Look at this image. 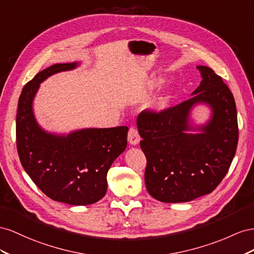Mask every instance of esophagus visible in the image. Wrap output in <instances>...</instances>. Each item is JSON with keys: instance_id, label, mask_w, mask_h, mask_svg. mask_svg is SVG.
<instances>
[{"instance_id": "esophagus-1", "label": "esophagus", "mask_w": 254, "mask_h": 254, "mask_svg": "<svg viewBox=\"0 0 254 254\" xmlns=\"http://www.w3.org/2000/svg\"><path fill=\"white\" fill-rule=\"evenodd\" d=\"M127 141L129 142V144H132V146H136V144L139 143L140 136L136 128H134V127L129 128L128 135H127Z\"/></svg>"}]
</instances>
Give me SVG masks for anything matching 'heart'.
<instances>
[{
    "label": "heart",
    "mask_w": 254,
    "mask_h": 254,
    "mask_svg": "<svg viewBox=\"0 0 254 254\" xmlns=\"http://www.w3.org/2000/svg\"><path fill=\"white\" fill-rule=\"evenodd\" d=\"M164 82L165 81L163 77H154L149 82V86L151 87V88H157V87L161 86ZM170 98H171V96L169 92L163 93L162 96L156 98V100L153 102V105H152V108H153L154 111H163L164 108H166V106L168 105Z\"/></svg>",
    "instance_id": "obj_1"
}]
</instances>
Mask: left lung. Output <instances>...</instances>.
Returning <instances> with one entry per match:
<instances>
[{
	"mask_svg": "<svg viewBox=\"0 0 254 254\" xmlns=\"http://www.w3.org/2000/svg\"><path fill=\"white\" fill-rule=\"evenodd\" d=\"M202 81L190 98L161 113L142 112L137 128L147 157L144 183L154 199L181 203L211 193L233 161L238 127L234 97L222 78L197 66ZM203 105L210 117L195 124L192 111Z\"/></svg>",
	"mask_w": 254,
	"mask_h": 254,
	"instance_id": "8db88e82",
	"label": "left lung"
}]
</instances>
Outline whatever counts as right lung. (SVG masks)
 <instances>
[{"label":"right lung","instance_id":"add662e5","mask_svg":"<svg viewBox=\"0 0 254 254\" xmlns=\"http://www.w3.org/2000/svg\"><path fill=\"white\" fill-rule=\"evenodd\" d=\"M79 64L76 62L52 64L24 86L18 103L17 149L25 172L49 198L71 205H88L105 195L107 171L127 149L128 127L49 132L39 125L34 113V99L40 84Z\"/></svg>","mask_w":254,"mask_h":254}]
</instances>
